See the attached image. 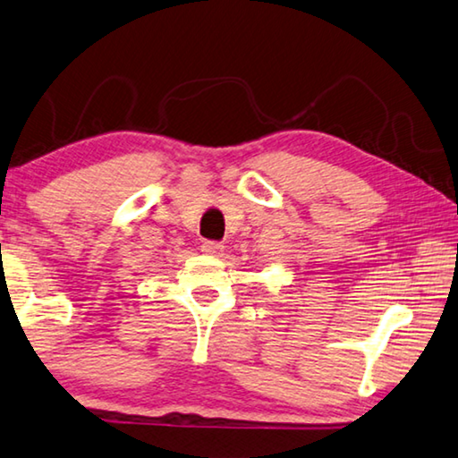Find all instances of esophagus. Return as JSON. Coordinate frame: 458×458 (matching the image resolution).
Listing matches in <instances>:
<instances>
[{"instance_id":"34e87169","label":"esophagus","mask_w":458,"mask_h":458,"mask_svg":"<svg viewBox=\"0 0 458 458\" xmlns=\"http://www.w3.org/2000/svg\"><path fill=\"white\" fill-rule=\"evenodd\" d=\"M200 250L208 253V256H221L223 253V245L219 242H205L200 245Z\"/></svg>"}]
</instances>
